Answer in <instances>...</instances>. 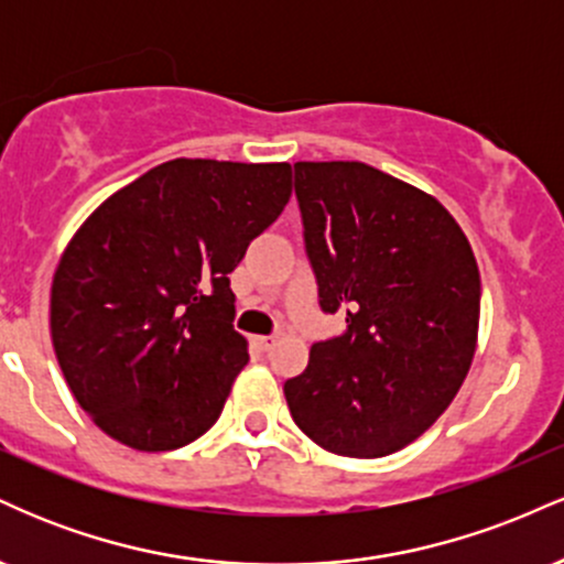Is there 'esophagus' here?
Returning <instances> with one entry per match:
<instances>
[{
	"label": "esophagus",
	"mask_w": 564,
	"mask_h": 564,
	"mask_svg": "<svg viewBox=\"0 0 564 564\" xmlns=\"http://www.w3.org/2000/svg\"><path fill=\"white\" fill-rule=\"evenodd\" d=\"M275 336H254V347L262 349V352H270L275 347Z\"/></svg>",
	"instance_id": "1"
}]
</instances>
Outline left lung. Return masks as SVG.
<instances>
[{
  "instance_id": "1",
  "label": "left lung",
  "mask_w": 564,
  "mask_h": 564,
  "mask_svg": "<svg viewBox=\"0 0 564 564\" xmlns=\"http://www.w3.org/2000/svg\"><path fill=\"white\" fill-rule=\"evenodd\" d=\"M304 249L323 313L347 332L315 341L283 384L323 451L379 458L437 422L464 384L480 326V270L451 212L360 161H296Z\"/></svg>"
}]
</instances>
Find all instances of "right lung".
I'll use <instances>...</instances> for the list:
<instances>
[{"label": "right lung", "mask_w": 564, "mask_h": 564, "mask_svg": "<svg viewBox=\"0 0 564 564\" xmlns=\"http://www.w3.org/2000/svg\"><path fill=\"white\" fill-rule=\"evenodd\" d=\"M291 198V164L174 159L74 232L50 332L76 403L134 451L204 435L249 364L230 273Z\"/></svg>", "instance_id": "add662e5"}]
</instances>
